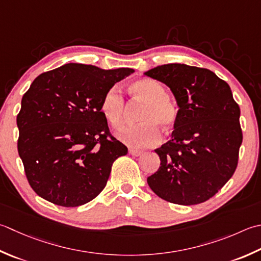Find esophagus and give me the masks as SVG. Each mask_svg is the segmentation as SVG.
<instances>
[{"instance_id": "esophagus-1", "label": "esophagus", "mask_w": 261, "mask_h": 261, "mask_svg": "<svg viewBox=\"0 0 261 261\" xmlns=\"http://www.w3.org/2000/svg\"><path fill=\"white\" fill-rule=\"evenodd\" d=\"M129 154L132 156H140L144 154V151L142 150H138V149H134V148H130L129 149Z\"/></svg>"}]
</instances>
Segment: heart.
Masks as SVG:
<instances>
[{
  "mask_svg": "<svg viewBox=\"0 0 261 261\" xmlns=\"http://www.w3.org/2000/svg\"><path fill=\"white\" fill-rule=\"evenodd\" d=\"M129 90L137 99L145 103L139 115L140 123L121 127L116 136L132 148L150 147L160 139L157 126L167 130L176 123L177 107L166 97L164 87L155 80L139 79L130 85ZM100 111L112 126L121 125L124 115V99L119 89L111 88L106 91L101 99Z\"/></svg>",
  "mask_w": 261,
  "mask_h": 261,
  "instance_id": "obj_1",
  "label": "heart"
}]
</instances>
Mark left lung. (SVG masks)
I'll return each mask as SVG.
<instances>
[{"label":"left lung","mask_w":261,"mask_h":261,"mask_svg":"<svg viewBox=\"0 0 261 261\" xmlns=\"http://www.w3.org/2000/svg\"><path fill=\"white\" fill-rule=\"evenodd\" d=\"M144 74L165 84L178 107L171 139L155 150L161 166L147 177L148 186L177 205L206 201L238 165L242 131L232 90L213 71L182 63L158 65Z\"/></svg>","instance_id":"8db88e82"}]
</instances>
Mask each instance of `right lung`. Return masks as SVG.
<instances>
[{
	"label": "right lung",
	"mask_w": 261,
	"mask_h": 261,
	"mask_svg": "<svg viewBox=\"0 0 261 261\" xmlns=\"http://www.w3.org/2000/svg\"><path fill=\"white\" fill-rule=\"evenodd\" d=\"M134 72L66 63L33 81L17 116L18 152L39 197L76 207L105 188L112 164L127 148L107 138L100 103L107 90Z\"/></svg>",
	"instance_id": "add662e5"
}]
</instances>
